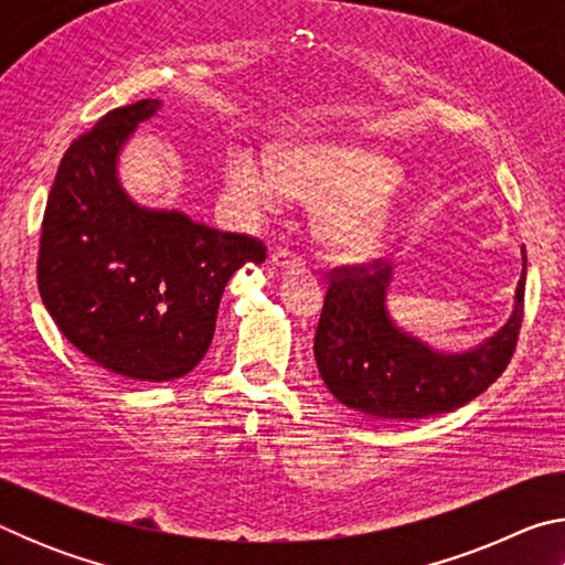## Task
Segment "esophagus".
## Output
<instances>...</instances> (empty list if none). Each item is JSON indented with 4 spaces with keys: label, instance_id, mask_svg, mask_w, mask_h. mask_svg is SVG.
I'll return each mask as SVG.
<instances>
[{
    "label": "esophagus",
    "instance_id": "1",
    "mask_svg": "<svg viewBox=\"0 0 565 565\" xmlns=\"http://www.w3.org/2000/svg\"><path fill=\"white\" fill-rule=\"evenodd\" d=\"M269 264L276 266V269H296V266H301V259L291 252H284V248H276L269 256Z\"/></svg>",
    "mask_w": 565,
    "mask_h": 565
}]
</instances>
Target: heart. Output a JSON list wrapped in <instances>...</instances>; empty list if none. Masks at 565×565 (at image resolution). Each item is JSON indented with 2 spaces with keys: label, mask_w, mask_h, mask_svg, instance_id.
Wrapping results in <instances>:
<instances>
[{
  "label": "heart",
  "mask_w": 565,
  "mask_h": 565,
  "mask_svg": "<svg viewBox=\"0 0 565 565\" xmlns=\"http://www.w3.org/2000/svg\"><path fill=\"white\" fill-rule=\"evenodd\" d=\"M398 179L394 159L356 145H296L276 159L238 141L224 164L228 196L246 214L276 212L291 194L319 202L317 236L337 256H363L384 242L398 216L391 194Z\"/></svg>",
  "instance_id": "b5f03b06"
}]
</instances>
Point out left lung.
Here are the masks:
<instances>
[{
    "label": "left lung",
    "instance_id": "1",
    "mask_svg": "<svg viewBox=\"0 0 565 565\" xmlns=\"http://www.w3.org/2000/svg\"><path fill=\"white\" fill-rule=\"evenodd\" d=\"M523 271L509 321L478 347L444 353L396 327L386 309L394 266L333 271L313 339L323 384L343 406L371 418H426L461 408L499 379L523 321Z\"/></svg>",
    "mask_w": 565,
    "mask_h": 565
}]
</instances>
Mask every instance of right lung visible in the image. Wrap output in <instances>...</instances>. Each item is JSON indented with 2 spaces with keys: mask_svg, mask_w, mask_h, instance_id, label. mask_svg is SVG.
I'll use <instances>...</instances> for the list:
<instances>
[{
  "mask_svg": "<svg viewBox=\"0 0 565 565\" xmlns=\"http://www.w3.org/2000/svg\"><path fill=\"white\" fill-rule=\"evenodd\" d=\"M161 109L141 99L109 111L66 149L46 199L36 281L60 331L114 376H186L214 339L224 286L266 248L244 234L134 202L119 154Z\"/></svg>",
  "mask_w": 565,
  "mask_h": 565,
  "instance_id": "add662e5",
  "label": "right lung"
}]
</instances>
